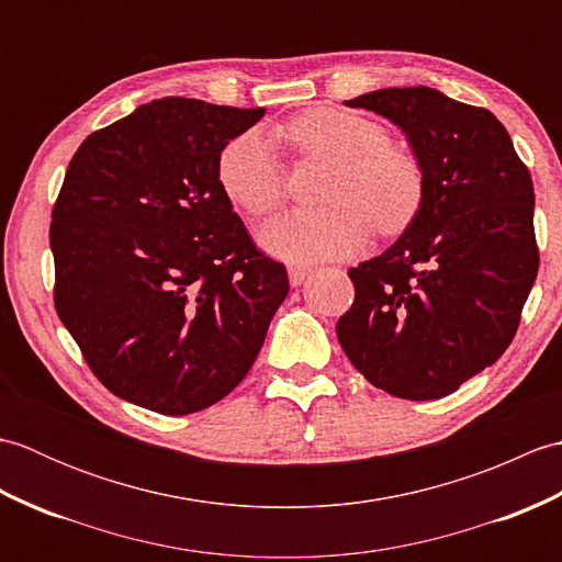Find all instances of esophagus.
<instances>
[{
	"mask_svg": "<svg viewBox=\"0 0 562 562\" xmlns=\"http://www.w3.org/2000/svg\"><path fill=\"white\" fill-rule=\"evenodd\" d=\"M308 272H312V268H308V266H302V262H290V266H288L290 282L294 284V288H300V284L308 278Z\"/></svg>",
	"mask_w": 562,
	"mask_h": 562,
	"instance_id": "esophagus-1",
	"label": "esophagus"
}]
</instances>
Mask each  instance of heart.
<instances>
[{"label": "heart", "mask_w": 562, "mask_h": 562, "mask_svg": "<svg viewBox=\"0 0 562 562\" xmlns=\"http://www.w3.org/2000/svg\"><path fill=\"white\" fill-rule=\"evenodd\" d=\"M278 137L306 159L333 164L324 210H294L258 229L260 246L288 260L345 258L372 236L398 234L423 205V169L408 151L391 145L379 123L357 113L316 109L278 127ZM220 186L232 205L262 217L284 202V169L274 142L260 133L234 137L220 154Z\"/></svg>", "instance_id": "1"}]
</instances>
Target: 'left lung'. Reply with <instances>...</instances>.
I'll list each match as a JSON object with an SVG mask.
<instances>
[{
    "label": "left lung",
    "mask_w": 562,
    "mask_h": 562,
    "mask_svg": "<svg viewBox=\"0 0 562 562\" xmlns=\"http://www.w3.org/2000/svg\"><path fill=\"white\" fill-rule=\"evenodd\" d=\"M384 115L423 169V205L398 241L350 268L336 333L391 396H449L507 350L539 272L533 183L497 117L429 87L345 101Z\"/></svg>",
    "instance_id": "1"
}]
</instances>
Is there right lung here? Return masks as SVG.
Returning a JSON list of instances; mask_svg holds the SVG:
<instances>
[{
    "mask_svg": "<svg viewBox=\"0 0 562 562\" xmlns=\"http://www.w3.org/2000/svg\"><path fill=\"white\" fill-rule=\"evenodd\" d=\"M262 113L159 99L71 157L50 224L55 308L117 398L198 413L256 362L290 280L250 241L217 164Z\"/></svg>",
    "mask_w": 562,
    "mask_h": 562,
    "instance_id": "add662e5",
    "label": "right lung"
}]
</instances>
